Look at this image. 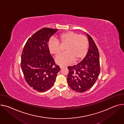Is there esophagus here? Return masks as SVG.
<instances>
[{"label": "esophagus", "instance_id": "esophagus-1", "mask_svg": "<svg viewBox=\"0 0 124 124\" xmlns=\"http://www.w3.org/2000/svg\"><path fill=\"white\" fill-rule=\"evenodd\" d=\"M59 67H60V68L61 69H62V68H63L64 67V66H63V65H60Z\"/></svg>", "mask_w": 124, "mask_h": 124}]
</instances>
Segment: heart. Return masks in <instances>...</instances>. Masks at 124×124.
Instances as JSON below:
<instances>
[{"instance_id":"b5f03b06","label":"heart","mask_w":124,"mask_h":124,"mask_svg":"<svg viewBox=\"0 0 124 124\" xmlns=\"http://www.w3.org/2000/svg\"><path fill=\"white\" fill-rule=\"evenodd\" d=\"M59 42L62 46H66L65 48L66 52L55 58V62L59 65H65L73 61L74 62L81 61L88 51L89 42L87 38L77 32L69 31L61 33L58 40L52 39L49 41L48 47L51 54L58 55L61 53L62 48Z\"/></svg>"}]
</instances>
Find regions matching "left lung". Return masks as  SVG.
<instances>
[{
  "mask_svg": "<svg viewBox=\"0 0 124 124\" xmlns=\"http://www.w3.org/2000/svg\"><path fill=\"white\" fill-rule=\"evenodd\" d=\"M89 47L85 57L76 65L69 66L67 82L78 93H84L91 88L98 78L100 71L99 54L96 44L87 35Z\"/></svg>",
  "mask_w": 124,
  "mask_h": 124,
  "instance_id": "obj_1",
  "label": "left lung"
}]
</instances>
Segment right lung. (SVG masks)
Instances as JSON below:
<instances>
[{"label": "right lung", "mask_w": 124, "mask_h": 124, "mask_svg": "<svg viewBox=\"0 0 124 124\" xmlns=\"http://www.w3.org/2000/svg\"><path fill=\"white\" fill-rule=\"evenodd\" d=\"M57 29L42 28L29 38L21 55V66L25 79L33 89L46 92L54 85L60 71L50 54L48 42Z\"/></svg>", "instance_id": "obj_1"}]
</instances>
